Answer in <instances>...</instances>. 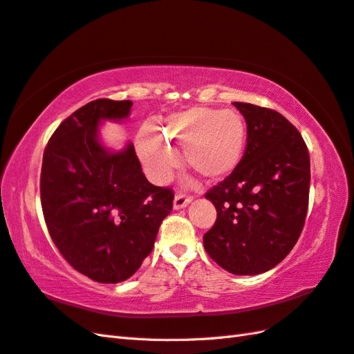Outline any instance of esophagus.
Instances as JSON below:
<instances>
[{"label": "esophagus", "mask_w": 354, "mask_h": 354, "mask_svg": "<svg viewBox=\"0 0 354 354\" xmlns=\"http://www.w3.org/2000/svg\"><path fill=\"white\" fill-rule=\"evenodd\" d=\"M193 197L184 194V193H176L175 194V199H174V208L175 209H180V208H185L188 203L192 202Z\"/></svg>", "instance_id": "1"}]
</instances>
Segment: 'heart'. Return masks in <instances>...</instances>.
Returning a JSON list of instances; mask_svg holds the SVG:
<instances>
[{"instance_id":"b5f03b06","label":"heart","mask_w":354,"mask_h":354,"mask_svg":"<svg viewBox=\"0 0 354 354\" xmlns=\"http://www.w3.org/2000/svg\"><path fill=\"white\" fill-rule=\"evenodd\" d=\"M248 147V125L240 113L192 106L164 118L158 131L143 125L136 149L147 178L162 184L178 166L174 151L183 149L185 162L209 180H220L240 166Z\"/></svg>"}]
</instances>
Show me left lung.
Returning <instances> with one entry per match:
<instances>
[{"label":"left lung","instance_id":"8db88e82","mask_svg":"<svg viewBox=\"0 0 354 354\" xmlns=\"http://www.w3.org/2000/svg\"><path fill=\"white\" fill-rule=\"evenodd\" d=\"M248 147L234 174L205 194L217 209L203 235L212 261L232 274L276 267L297 243L309 205L310 162L299 129L276 110L234 102Z\"/></svg>","mask_w":354,"mask_h":354}]
</instances>
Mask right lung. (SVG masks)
I'll list each match as a JSON object with an SVG mask.
<instances>
[{
    "instance_id": "add662e5",
    "label": "right lung",
    "mask_w": 354,
    "mask_h": 354,
    "mask_svg": "<svg viewBox=\"0 0 354 354\" xmlns=\"http://www.w3.org/2000/svg\"><path fill=\"white\" fill-rule=\"evenodd\" d=\"M131 101L96 100L64 119L44 152L40 202L57 249L100 283L127 281L152 252L174 192L146 179L134 146L110 152L97 140L102 119L128 118Z\"/></svg>"
}]
</instances>
